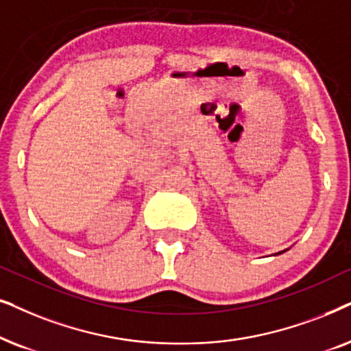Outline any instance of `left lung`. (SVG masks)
I'll return each instance as SVG.
<instances>
[{
	"instance_id": "left-lung-1",
	"label": "left lung",
	"mask_w": 351,
	"mask_h": 351,
	"mask_svg": "<svg viewBox=\"0 0 351 351\" xmlns=\"http://www.w3.org/2000/svg\"><path fill=\"white\" fill-rule=\"evenodd\" d=\"M282 252H286V250H282ZM282 252H279V254H282Z\"/></svg>"
}]
</instances>
